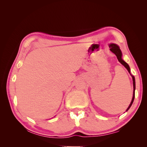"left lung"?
I'll use <instances>...</instances> for the list:
<instances>
[{
    "instance_id": "8db88e82",
    "label": "left lung",
    "mask_w": 147,
    "mask_h": 147,
    "mask_svg": "<svg viewBox=\"0 0 147 147\" xmlns=\"http://www.w3.org/2000/svg\"><path fill=\"white\" fill-rule=\"evenodd\" d=\"M109 48H110V51L112 52L113 53H114L116 55L118 61L120 62V63L123 65L126 68V69L128 71L129 73H130V67H129L128 65L126 63L125 61L124 60H123V59H122V53H121V51L120 49H119V47L117 45L115 44H113V43H111L109 45ZM132 76V78H133V85H134V94H133V98H132V100H131V103L130 104V106H128V108L126 109V111H128L129 109L131 106V104H132L134 100V97H135V89H136V82H135V78H134V76Z\"/></svg>"
}]
</instances>
